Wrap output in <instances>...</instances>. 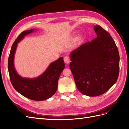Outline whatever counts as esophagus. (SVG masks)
Returning a JSON list of instances; mask_svg holds the SVG:
<instances>
[{
    "mask_svg": "<svg viewBox=\"0 0 129 129\" xmlns=\"http://www.w3.org/2000/svg\"><path fill=\"white\" fill-rule=\"evenodd\" d=\"M64 61L66 64H68L70 62V58L68 56H66L64 58Z\"/></svg>",
    "mask_w": 129,
    "mask_h": 129,
    "instance_id": "1",
    "label": "esophagus"
}]
</instances>
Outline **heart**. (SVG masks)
I'll return each mask as SVG.
<instances>
[{
    "instance_id": "1",
    "label": "heart",
    "mask_w": 129,
    "mask_h": 129,
    "mask_svg": "<svg viewBox=\"0 0 129 129\" xmlns=\"http://www.w3.org/2000/svg\"><path fill=\"white\" fill-rule=\"evenodd\" d=\"M78 39H79V37H77L76 38V40H78Z\"/></svg>"
}]
</instances>
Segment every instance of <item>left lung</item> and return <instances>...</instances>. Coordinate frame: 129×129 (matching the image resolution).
I'll use <instances>...</instances> for the list:
<instances>
[{
	"label": "left lung",
	"mask_w": 129,
	"mask_h": 129,
	"mask_svg": "<svg viewBox=\"0 0 129 129\" xmlns=\"http://www.w3.org/2000/svg\"><path fill=\"white\" fill-rule=\"evenodd\" d=\"M96 38L73 50L69 67L78 90L88 96L103 94L115 84L119 71V55L106 30L93 25Z\"/></svg>",
	"instance_id": "left-lung-1"
}]
</instances>
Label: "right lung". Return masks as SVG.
I'll return each mask as SVG.
<instances>
[{"mask_svg": "<svg viewBox=\"0 0 129 129\" xmlns=\"http://www.w3.org/2000/svg\"><path fill=\"white\" fill-rule=\"evenodd\" d=\"M37 29H31L22 32L12 46L8 60V69L13 87L19 93L27 99L34 101H44L51 97L57 89L58 80L65 67L63 58L61 57L50 63L46 71L34 78L23 77L14 67V55L18 44L27 35Z\"/></svg>", "mask_w": 129, "mask_h": 129, "instance_id": "add662e5", "label": "right lung"}]
</instances>
